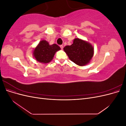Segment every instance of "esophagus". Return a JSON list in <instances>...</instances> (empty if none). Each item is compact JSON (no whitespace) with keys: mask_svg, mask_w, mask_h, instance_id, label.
<instances>
[{"mask_svg":"<svg viewBox=\"0 0 126 126\" xmlns=\"http://www.w3.org/2000/svg\"><path fill=\"white\" fill-rule=\"evenodd\" d=\"M60 47L61 48V49H63V45H60Z\"/></svg>","mask_w":126,"mask_h":126,"instance_id":"34e87169","label":"esophagus"}]
</instances>
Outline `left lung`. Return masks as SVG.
Here are the masks:
<instances>
[{"label": "left lung", "mask_w": 126, "mask_h": 126, "mask_svg": "<svg viewBox=\"0 0 126 126\" xmlns=\"http://www.w3.org/2000/svg\"><path fill=\"white\" fill-rule=\"evenodd\" d=\"M63 50L70 60L80 66L89 63L94 53L92 45L79 38H75L73 40V44L70 46H66L63 48Z\"/></svg>", "instance_id": "8db88e82"}]
</instances>
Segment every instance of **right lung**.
<instances>
[{
	"label": "right lung",
	"mask_w": 126,
	"mask_h": 126,
	"mask_svg": "<svg viewBox=\"0 0 126 126\" xmlns=\"http://www.w3.org/2000/svg\"><path fill=\"white\" fill-rule=\"evenodd\" d=\"M59 50L60 48L57 44L50 45L46 40H43L34 49L33 56L37 62L47 63L51 62L55 53Z\"/></svg>",
	"instance_id": "1"
}]
</instances>
